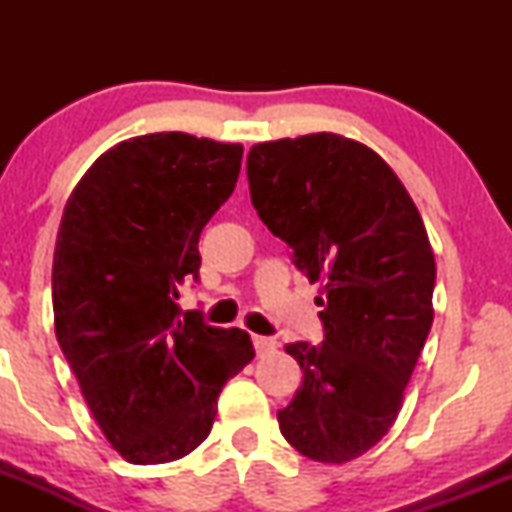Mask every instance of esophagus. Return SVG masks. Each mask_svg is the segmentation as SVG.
I'll use <instances>...</instances> for the list:
<instances>
[{"label":"esophagus","mask_w":512,"mask_h":512,"mask_svg":"<svg viewBox=\"0 0 512 512\" xmlns=\"http://www.w3.org/2000/svg\"><path fill=\"white\" fill-rule=\"evenodd\" d=\"M252 344H255L257 356L272 354V351L276 349V342H274V339H272V337H262V334H255V337H252Z\"/></svg>","instance_id":"1"}]
</instances>
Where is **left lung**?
<instances>
[{"instance_id": "8db88e82", "label": "left lung", "mask_w": 512, "mask_h": 512, "mask_svg": "<svg viewBox=\"0 0 512 512\" xmlns=\"http://www.w3.org/2000/svg\"><path fill=\"white\" fill-rule=\"evenodd\" d=\"M252 207L320 281L322 344L286 346L303 370L281 436L315 462L363 455L395 424L433 322L436 260L392 168L332 132L255 144Z\"/></svg>"}]
</instances>
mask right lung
<instances>
[{
  "label": "right lung",
  "mask_w": 512,
  "mask_h": 512,
  "mask_svg": "<svg viewBox=\"0 0 512 512\" xmlns=\"http://www.w3.org/2000/svg\"><path fill=\"white\" fill-rule=\"evenodd\" d=\"M240 144L185 132L120 142L64 207L52 260L55 334L93 419L132 464L173 462L209 436L250 334L182 313L199 233L231 197Z\"/></svg>",
  "instance_id": "obj_1"
}]
</instances>
